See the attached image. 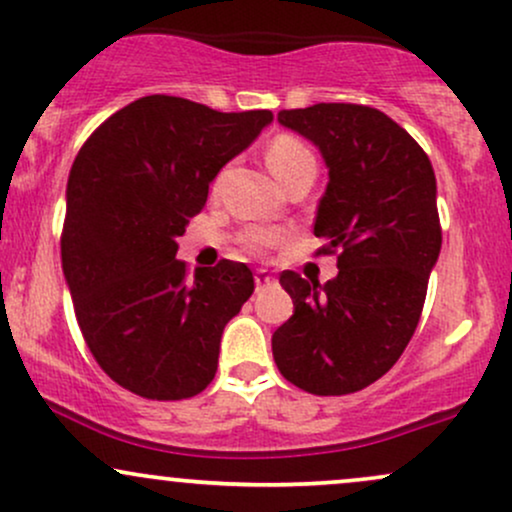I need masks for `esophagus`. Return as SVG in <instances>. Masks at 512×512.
I'll return each mask as SVG.
<instances>
[{
  "label": "esophagus",
  "instance_id": "34e87169",
  "mask_svg": "<svg viewBox=\"0 0 512 512\" xmlns=\"http://www.w3.org/2000/svg\"><path fill=\"white\" fill-rule=\"evenodd\" d=\"M274 284H276V276L269 274L267 269H257V272H255V286H257V291L269 289V286H274Z\"/></svg>",
  "mask_w": 512,
  "mask_h": 512
}]
</instances>
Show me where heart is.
<instances>
[{"label":"heart","mask_w":512,"mask_h":512,"mask_svg":"<svg viewBox=\"0 0 512 512\" xmlns=\"http://www.w3.org/2000/svg\"><path fill=\"white\" fill-rule=\"evenodd\" d=\"M264 158H267L269 170H272L274 178L279 180L281 185H284L293 173H298L303 166H315L313 151H310L301 139L291 137V134H279V137H274L267 146V154H264ZM272 243H274V233L257 231L248 236V248L252 250L267 248V245Z\"/></svg>","instance_id":"heart-1"}]
</instances>
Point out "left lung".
Returning a JSON list of instances; mask_svg holds the SVG:
<instances>
[{"mask_svg": "<svg viewBox=\"0 0 512 512\" xmlns=\"http://www.w3.org/2000/svg\"><path fill=\"white\" fill-rule=\"evenodd\" d=\"M276 120L325 158L315 236L339 274L320 284L281 272L293 315L272 334L274 361L310 395H349L383 378L419 325L443 243L436 173L407 129L368 105L317 103Z\"/></svg>", "mask_w": 512, "mask_h": 512, "instance_id": "1", "label": "left lung"}]
</instances>
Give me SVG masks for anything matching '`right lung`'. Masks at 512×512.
<instances>
[{
    "instance_id": "right-lung-1",
    "label": "right lung",
    "mask_w": 512,
    "mask_h": 512,
    "mask_svg": "<svg viewBox=\"0 0 512 512\" xmlns=\"http://www.w3.org/2000/svg\"><path fill=\"white\" fill-rule=\"evenodd\" d=\"M269 110L219 113L146 96L110 115L81 146L67 180L62 272L88 349L146 399H187L219 366L223 327L255 291L248 264L187 274L178 238L209 182L260 137Z\"/></svg>"
}]
</instances>
